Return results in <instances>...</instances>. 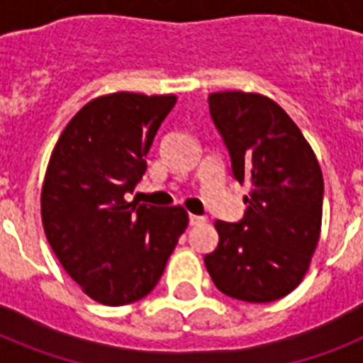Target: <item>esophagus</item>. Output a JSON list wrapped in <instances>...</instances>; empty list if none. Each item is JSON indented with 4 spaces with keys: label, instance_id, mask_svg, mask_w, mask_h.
<instances>
[{
    "label": "esophagus",
    "instance_id": "obj_1",
    "mask_svg": "<svg viewBox=\"0 0 363 363\" xmlns=\"http://www.w3.org/2000/svg\"><path fill=\"white\" fill-rule=\"evenodd\" d=\"M188 222H190V226H199V224H203L205 218L203 216H198V215H190L188 216Z\"/></svg>",
    "mask_w": 363,
    "mask_h": 363
}]
</instances>
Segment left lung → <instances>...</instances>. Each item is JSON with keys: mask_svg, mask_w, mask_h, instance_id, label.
<instances>
[{"mask_svg": "<svg viewBox=\"0 0 363 363\" xmlns=\"http://www.w3.org/2000/svg\"><path fill=\"white\" fill-rule=\"evenodd\" d=\"M207 101L233 179L250 184V192L241 220L215 222L218 245L205 254V267L230 298L275 301L301 282L320 239V165L273 99L232 90L211 94Z\"/></svg>", "mask_w": 363, "mask_h": 363, "instance_id": "1", "label": "left lung"}]
</instances>
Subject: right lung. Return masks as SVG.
<instances>
[{"instance_id": "add662e5", "label": "right lung", "mask_w": 363, "mask_h": 363, "mask_svg": "<svg viewBox=\"0 0 363 363\" xmlns=\"http://www.w3.org/2000/svg\"><path fill=\"white\" fill-rule=\"evenodd\" d=\"M175 96L118 92L84 105L62 131L41 192L47 239L69 277L104 305L152 292L186 211L128 201Z\"/></svg>"}]
</instances>
